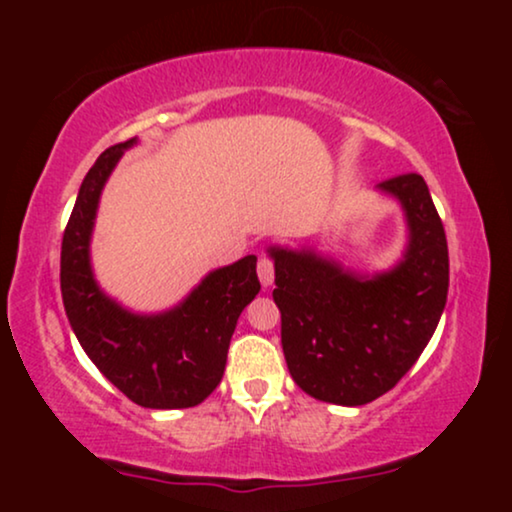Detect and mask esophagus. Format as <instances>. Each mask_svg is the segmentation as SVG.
<instances>
[{"mask_svg": "<svg viewBox=\"0 0 512 512\" xmlns=\"http://www.w3.org/2000/svg\"><path fill=\"white\" fill-rule=\"evenodd\" d=\"M257 276H260V284L264 289H269V286L274 284V264L272 260H267V257H260V262H257Z\"/></svg>", "mask_w": 512, "mask_h": 512, "instance_id": "1", "label": "esophagus"}]
</instances>
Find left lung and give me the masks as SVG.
I'll use <instances>...</instances> for the list:
<instances>
[{
	"mask_svg": "<svg viewBox=\"0 0 512 512\" xmlns=\"http://www.w3.org/2000/svg\"><path fill=\"white\" fill-rule=\"evenodd\" d=\"M375 190L402 209L407 243L392 267L358 272L313 245H269L281 346L305 395L361 407L392 390L431 342L448 301V240L424 178Z\"/></svg>",
	"mask_w": 512,
	"mask_h": 512,
	"instance_id": "left-lung-1",
	"label": "left lung"
}]
</instances>
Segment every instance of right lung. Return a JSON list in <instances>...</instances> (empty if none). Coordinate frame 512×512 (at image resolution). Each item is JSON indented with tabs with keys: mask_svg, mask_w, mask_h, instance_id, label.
Instances as JSON below:
<instances>
[{
	"mask_svg": "<svg viewBox=\"0 0 512 512\" xmlns=\"http://www.w3.org/2000/svg\"><path fill=\"white\" fill-rule=\"evenodd\" d=\"M137 142L105 149L81 182L62 238L64 310L86 356L134 404L197 407L221 383L238 317L260 293L257 257L211 269L180 303L158 313H137L105 293L91 262L98 204L120 158Z\"/></svg>",
	"mask_w": 512,
	"mask_h": 512,
	"instance_id": "1",
	"label": "right lung"
}]
</instances>
